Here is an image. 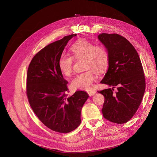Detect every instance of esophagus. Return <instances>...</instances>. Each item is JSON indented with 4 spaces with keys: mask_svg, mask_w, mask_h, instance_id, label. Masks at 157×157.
<instances>
[{
    "mask_svg": "<svg viewBox=\"0 0 157 157\" xmlns=\"http://www.w3.org/2000/svg\"><path fill=\"white\" fill-rule=\"evenodd\" d=\"M95 93H96V91H95V90H92V91L88 92V95H89L90 96H93V95H94L95 94Z\"/></svg>",
    "mask_w": 157,
    "mask_h": 157,
    "instance_id": "obj_1",
    "label": "esophagus"
}]
</instances>
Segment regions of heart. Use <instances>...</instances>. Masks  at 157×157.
<instances>
[{
    "label": "heart",
    "mask_w": 157,
    "mask_h": 157,
    "mask_svg": "<svg viewBox=\"0 0 157 157\" xmlns=\"http://www.w3.org/2000/svg\"><path fill=\"white\" fill-rule=\"evenodd\" d=\"M72 56L76 58H84V67L86 71L79 73L71 79V86L76 89L90 90L97 79V76L92 69L101 72L108 65V51L102 46L88 40H79L74 43L70 48ZM73 59L69 55L62 54L59 60V67L63 74L69 76L72 71Z\"/></svg>",
    "instance_id": "1"
}]
</instances>
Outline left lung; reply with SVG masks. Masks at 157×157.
I'll return each instance as SVG.
<instances>
[{"label": "left lung", "instance_id": "8db88e82", "mask_svg": "<svg viewBox=\"0 0 157 157\" xmlns=\"http://www.w3.org/2000/svg\"><path fill=\"white\" fill-rule=\"evenodd\" d=\"M98 39L109 56L108 71L101 83L112 86L98 91L105 98L103 116L113 123H125L136 113L145 92L142 63L135 48L123 36L102 33ZM115 86L116 94L113 92Z\"/></svg>", "mask_w": 157, "mask_h": 157}]
</instances>
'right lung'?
<instances>
[{"instance_id":"1","label":"right lung","mask_w":157,"mask_h":157,"mask_svg":"<svg viewBox=\"0 0 157 157\" xmlns=\"http://www.w3.org/2000/svg\"><path fill=\"white\" fill-rule=\"evenodd\" d=\"M76 34L49 44L33 58L27 71V94L32 110L43 124L60 133H68L81 123V112L89 95L76 91L67 97L68 82L59 60L68 41Z\"/></svg>"}]
</instances>
